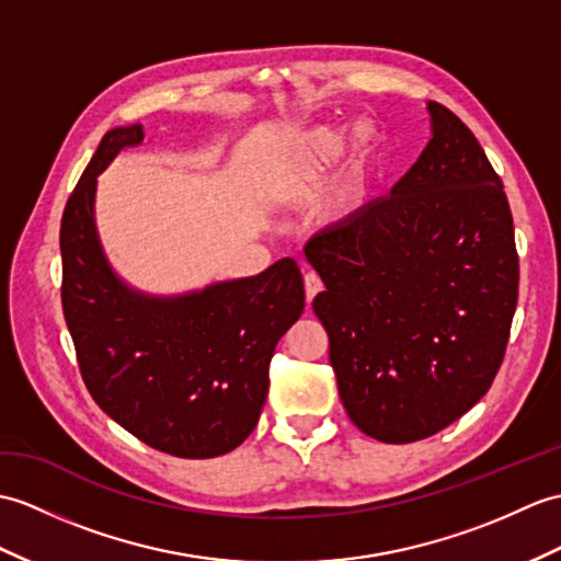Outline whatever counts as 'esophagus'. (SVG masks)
Masks as SVG:
<instances>
[{
	"label": "esophagus",
	"mask_w": 561,
	"mask_h": 561,
	"mask_svg": "<svg viewBox=\"0 0 561 561\" xmlns=\"http://www.w3.org/2000/svg\"><path fill=\"white\" fill-rule=\"evenodd\" d=\"M304 284H306V301L310 306L312 298H316L322 291V279L316 275V272H306Z\"/></svg>",
	"instance_id": "obj_1"
}]
</instances>
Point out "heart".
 Wrapping results in <instances>:
<instances>
[{"label": "heart", "mask_w": 561, "mask_h": 561, "mask_svg": "<svg viewBox=\"0 0 561 561\" xmlns=\"http://www.w3.org/2000/svg\"><path fill=\"white\" fill-rule=\"evenodd\" d=\"M354 131H356L354 126L318 124V126L306 128L301 134H296L289 142H286V150L277 167L279 188L289 193H301L310 186H316L318 181L344 158ZM358 140L363 142V148H373V140H375L373 128L363 126Z\"/></svg>", "instance_id": "b5f03b06"}]
</instances>
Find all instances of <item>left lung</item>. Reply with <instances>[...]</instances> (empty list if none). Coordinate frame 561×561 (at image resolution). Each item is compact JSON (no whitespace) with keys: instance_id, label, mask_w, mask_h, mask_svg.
I'll use <instances>...</instances> for the list:
<instances>
[{"instance_id":"left-lung-1","label":"left lung","mask_w":561,"mask_h":561,"mask_svg":"<svg viewBox=\"0 0 561 561\" xmlns=\"http://www.w3.org/2000/svg\"><path fill=\"white\" fill-rule=\"evenodd\" d=\"M427 112L433 138L392 193L306 243L344 409L387 445L435 435L485 397L518 301L502 179L457 114Z\"/></svg>"}]
</instances>
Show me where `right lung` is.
I'll return each instance as SVG.
<instances>
[{"mask_svg":"<svg viewBox=\"0 0 561 561\" xmlns=\"http://www.w3.org/2000/svg\"><path fill=\"white\" fill-rule=\"evenodd\" d=\"M142 128L104 134L64 207L61 308L78 368L98 407L148 447L213 459L253 433L270 389V360L301 318L294 257L255 277L158 298L114 275L95 231L98 174Z\"/></svg>","mask_w":561,"mask_h":561,"instance_id":"1","label":"right lung"}]
</instances>
